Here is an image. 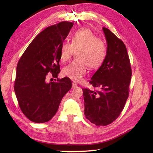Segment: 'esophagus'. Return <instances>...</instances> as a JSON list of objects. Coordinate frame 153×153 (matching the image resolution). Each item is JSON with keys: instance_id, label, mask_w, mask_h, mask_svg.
I'll return each instance as SVG.
<instances>
[{"instance_id": "1", "label": "esophagus", "mask_w": 153, "mask_h": 153, "mask_svg": "<svg viewBox=\"0 0 153 153\" xmlns=\"http://www.w3.org/2000/svg\"><path fill=\"white\" fill-rule=\"evenodd\" d=\"M77 87V85L76 83H72V88H76V87Z\"/></svg>"}]
</instances>
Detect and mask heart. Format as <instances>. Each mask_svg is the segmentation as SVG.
Returning a JSON list of instances; mask_svg holds the SVG:
<instances>
[{
	"label": "heart",
	"mask_w": 153,
	"mask_h": 153,
	"mask_svg": "<svg viewBox=\"0 0 153 153\" xmlns=\"http://www.w3.org/2000/svg\"><path fill=\"white\" fill-rule=\"evenodd\" d=\"M74 51L77 60L71 62L62 70V73L74 82H79L87 73V67L95 70L101 66L106 56L105 43L87 28H81L71 36V43L64 42L60 47V58L66 62Z\"/></svg>",
	"instance_id": "1"
}]
</instances>
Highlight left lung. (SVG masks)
Masks as SVG:
<instances>
[{
  "label": "left lung",
  "instance_id": "left-lung-1",
  "mask_svg": "<svg viewBox=\"0 0 153 153\" xmlns=\"http://www.w3.org/2000/svg\"><path fill=\"white\" fill-rule=\"evenodd\" d=\"M106 56L89 83L100 90L83 88L85 116L96 126L112 123L122 112L129 96L131 77L130 61L123 42L106 27Z\"/></svg>",
  "mask_w": 153,
  "mask_h": 153
}]
</instances>
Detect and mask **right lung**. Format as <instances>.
Returning a JSON list of instances; mask_svg holds the SVG:
<instances>
[{"label": "right lung", "instance_id": "1", "mask_svg": "<svg viewBox=\"0 0 153 153\" xmlns=\"http://www.w3.org/2000/svg\"><path fill=\"white\" fill-rule=\"evenodd\" d=\"M73 25L72 22H62L45 29L19 60L14 91L22 112L32 122L45 123L51 120L63 97L71 88L68 77L50 83L46 77L51 73L57 78L60 71L61 45Z\"/></svg>", "mask_w": 153, "mask_h": 153}]
</instances>
